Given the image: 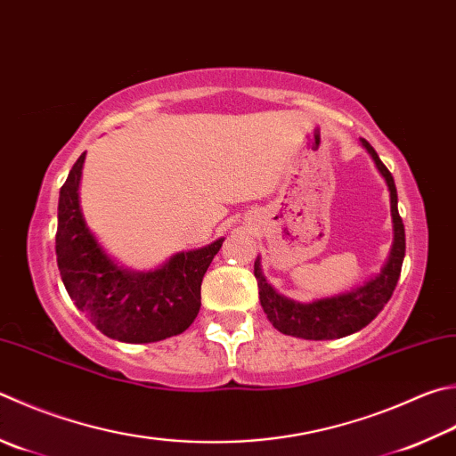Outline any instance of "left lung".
Listing matches in <instances>:
<instances>
[{
  "label": "left lung",
  "instance_id": "obj_1",
  "mask_svg": "<svg viewBox=\"0 0 456 456\" xmlns=\"http://www.w3.org/2000/svg\"><path fill=\"white\" fill-rule=\"evenodd\" d=\"M361 145L367 149L375 167L383 175L391 195V219H393V247L388 253L387 263L380 267L375 277L365 283L351 289L346 293L333 297H322L311 303H299L275 291L267 277L263 275L261 256L255 259V279L259 285L261 307L271 321V325L283 335L307 338V341H329V338H341L353 335L367 327L369 322L383 311L387 301L396 287L404 259V225L399 215V200H396V187L393 175L379 159L375 149L369 142L361 139Z\"/></svg>",
  "mask_w": 456,
  "mask_h": 456
}]
</instances>
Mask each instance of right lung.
<instances>
[{"mask_svg":"<svg viewBox=\"0 0 456 456\" xmlns=\"http://www.w3.org/2000/svg\"><path fill=\"white\" fill-rule=\"evenodd\" d=\"M86 153L60 191L57 267L76 307L121 343H155L183 333L201 307V283L225 237L201 249L171 255L157 269L131 271L107 255L81 211Z\"/></svg>","mask_w":456,"mask_h":456,"instance_id":"obj_1","label":"right lung"}]
</instances>
